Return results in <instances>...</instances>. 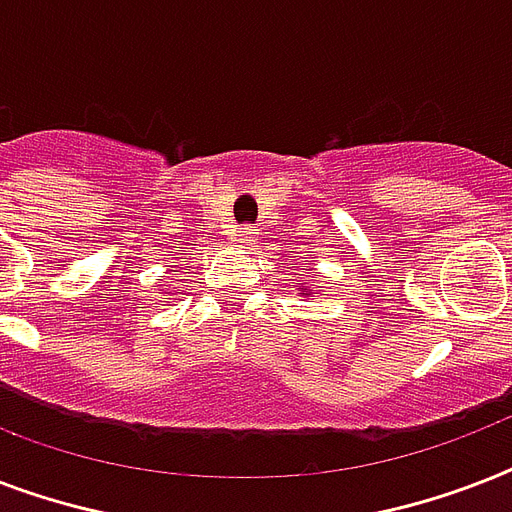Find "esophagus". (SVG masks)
<instances>
[{"label": "esophagus", "mask_w": 512, "mask_h": 512, "mask_svg": "<svg viewBox=\"0 0 512 512\" xmlns=\"http://www.w3.org/2000/svg\"><path fill=\"white\" fill-rule=\"evenodd\" d=\"M233 236H236V241H239V244L249 247V244L255 241V228H252V225H244V228H239V231L233 233Z\"/></svg>", "instance_id": "esophagus-1"}]
</instances>
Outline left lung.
<instances>
[{
  "label": "left lung",
  "instance_id": "left-lung-1",
  "mask_svg": "<svg viewBox=\"0 0 512 512\" xmlns=\"http://www.w3.org/2000/svg\"><path fill=\"white\" fill-rule=\"evenodd\" d=\"M297 295H300V297H311V295H316V292H313V289H300Z\"/></svg>",
  "mask_w": 512,
  "mask_h": 512
}]
</instances>
